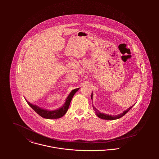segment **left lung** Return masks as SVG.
Segmentation results:
<instances>
[{
  "mask_svg": "<svg viewBox=\"0 0 159 159\" xmlns=\"http://www.w3.org/2000/svg\"><path fill=\"white\" fill-rule=\"evenodd\" d=\"M91 99L92 100V93L91 94ZM134 106H132L130 107L129 108H128L127 110L124 111L123 113H122L121 114H119L117 116H112L111 115H109V114H104L103 113H101L99 112L98 110H97L93 106V110L95 111V113L97 114V116L102 119H106V120H114V119H119L121 117H122L123 116H124L125 114L127 113L130 110H131V108L133 107Z\"/></svg>",
  "mask_w": 159,
  "mask_h": 159,
  "instance_id": "1",
  "label": "left lung"
}]
</instances>
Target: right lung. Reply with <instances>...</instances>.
Here are the masks:
<instances>
[{
  "label": "right lung",
  "instance_id": "add662e5",
  "mask_svg": "<svg viewBox=\"0 0 159 159\" xmlns=\"http://www.w3.org/2000/svg\"><path fill=\"white\" fill-rule=\"evenodd\" d=\"M79 89L80 88H77V89H73V91H71L70 92V93L68 95V97L66 99V103L63 105V107H62L61 108H60L58 110H54V111H48V110H46L40 108L39 107L36 106V105H34L31 104L30 103L27 102L26 100H26L27 103L29 104V105L37 113L39 114L42 117H44L46 119H57V118H60V117H62L66 113V112L68 110L69 105L70 104L71 100L73 95H75V93L77 91H78Z\"/></svg>",
  "mask_w": 159,
  "mask_h": 159
}]
</instances>
